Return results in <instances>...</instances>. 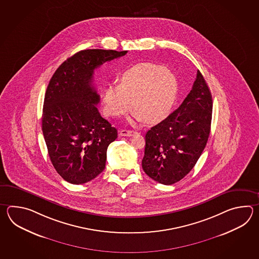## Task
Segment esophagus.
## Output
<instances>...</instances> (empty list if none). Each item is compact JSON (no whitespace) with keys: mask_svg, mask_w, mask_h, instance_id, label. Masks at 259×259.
I'll return each instance as SVG.
<instances>
[{"mask_svg":"<svg viewBox=\"0 0 259 259\" xmlns=\"http://www.w3.org/2000/svg\"><path fill=\"white\" fill-rule=\"evenodd\" d=\"M137 132H135V131H130V130H121L120 132H119V135L120 136H127V137H131L132 135H134V134H136Z\"/></svg>","mask_w":259,"mask_h":259,"instance_id":"1","label":"esophagus"}]
</instances>
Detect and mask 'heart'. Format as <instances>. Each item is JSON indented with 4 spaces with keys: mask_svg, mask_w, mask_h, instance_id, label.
I'll list each match as a JSON object with an SVG mask.
<instances>
[{
    "mask_svg": "<svg viewBox=\"0 0 259 259\" xmlns=\"http://www.w3.org/2000/svg\"><path fill=\"white\" fill-rule=\"evenodd\" d=\"M179 93L177 77L165 67L151 63L138 64L122 73L119 84L104 91L106 115L121 116L133 108L134 120L157 123L170 114Z\"/></svg>",
    "mask_w": 259,
    "mask_h": 259,
    "instance_id": "obj_1",
    "label": "heart"
}]
</instances>
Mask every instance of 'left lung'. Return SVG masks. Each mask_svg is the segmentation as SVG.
Instances as JSON below:
<instances>
[{"label": "left lung", "mask_w": 259, "mask_h": 259, "mask_svg": "<svg viewBox=\"0 0 259 259\" xmlns=\"http://www.w3.org/2000/svg\"><path fill=\"white\" fill-rule=\"evenodd\" d=\"M212 95L201 72L180 107L145 134L142 161L151 179L165 185L192 170L209 137Z\"/></svg>", "instance_id": "obj_1"}]
</instances>
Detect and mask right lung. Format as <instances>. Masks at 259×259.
Masks as SVG:
<instances>
[{
  "label": "right lung",
  "instance_id": "right-lung-1",
  "mask_svg": "<svg viewBox=\"0 0 259 259\" xmlns=\"http://www.w3.org/2000/svg\"><path fill=\"white\" fill-rule=\"evenodd\" d=\"M127 51L82 50L66 59L50 80L41 127L55 170L72 184L94 180L105 169L107 147L117 131L100 115L94 69Z\"/></svg>",
  "mask_w": 259,
  "mask_h": 259
}]
</instances>
